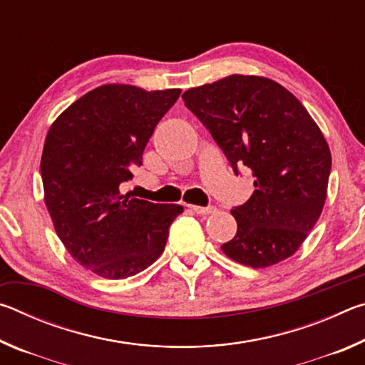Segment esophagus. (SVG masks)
Returning a JSON list of instances; mask_svg holds the SVG:
<instances>
[{"instance_id":"esophagus-1","label":"esophagus","mask_w":365,"mask_h":365,"mask_svg":"<svg viewBox=\"0 0 365 365\" xmlns=\"http://www.w3.org/2000/svg\"><path fill=\"white\" fill-rule=\"evenodd\" d=\"M190 207L193 209V211H195L196 214H200V215L214 214L215 211H217V209H215V206H190Z\"/></svg>"}]
</instances>
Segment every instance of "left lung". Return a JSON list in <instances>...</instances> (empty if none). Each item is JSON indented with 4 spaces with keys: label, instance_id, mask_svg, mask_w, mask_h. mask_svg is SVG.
Here are the masks:
<instances>
[{
    "label": "left lung",
    "instance_id": "left-lung-1",
    "mask_svg": "<svg viewBox=\"0 0 365 365\" xmlns=\"http://www.w3.org/2000/svg\"><path fill=\"white\" fill-rule=\"evenodd\" d=\"M182 98L235 174L246 165L255 177V193L232 209L237 235L222 251L255 269L294 255L320 217L331 170L317 123L294 95L264 77L228 76Z\"/></svg>",
    "mask_w": 365,
    "mask_h": 365
}]
</instances>
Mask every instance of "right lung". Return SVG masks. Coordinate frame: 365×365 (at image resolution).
<instances>
[{"label": "right lung", "mask_w": 365, "mask_h": 365, "mask_svg": "<svg viewBox=\"0 0 365 365\" xmlns=\"http://www.w3.org/2000/svg\"><path fill=\"white\" fill-rule=\"evenodd\" d=\"M182 90L103 85L49 127L40 174L56 233L76 261L109 280L137 275L163 255L180 205L120 193L145 146Z\"/></svg>", "instance_id": "right-lung-1"}]
</instances>
